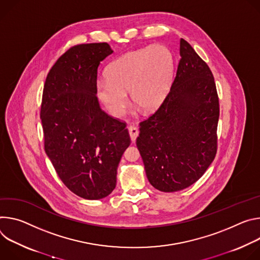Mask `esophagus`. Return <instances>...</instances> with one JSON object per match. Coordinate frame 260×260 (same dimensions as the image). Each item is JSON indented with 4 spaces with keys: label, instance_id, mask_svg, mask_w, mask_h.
<instances>
[{
    "label": "esophagus",
    "instance_id": "34e87169",
    "mask_svg": "<svg viewBox=\"0 0 260 260\" xmlns=\"http://www.w3.org/2000/svg\"><path fill=\"white\" fill-rule=\"evenodd\" d=\"M128 130H129V134H130L131 140H132V142H134L136 140L137 136H138V133H139L138 128L136 126H129Z\"/></svg>",
    "mask_w": 260,
    "mask_h": 260
}]
</instances>
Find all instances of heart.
<instances>
[{"label": "heart", "mask_w": 260, "mask_h": 260, "mask_svg": "<svg viewBox=\"0 0 260 260\" xmlns=\"http://www.w3.org/2000/svg\"><path fill=\"white\" fill-rule=\"evenodd\" d=\"M174 60L163 45L130 51L106 69V79H99L96 92L113 115H122L131 100L145 111L156 109L164 99L170 82Z\"/></svg>", "instance_id": "obj_1"}]
</instances>
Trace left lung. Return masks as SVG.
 Masks as SVG:
<instances>
[{
  "label": "left lung",
  "mask_w": 260,
  "mask_h": 260,
  "mask_svg": "<svg viewBox=\"0 0 260 260\" xmlns=\"http://www.w3.org/2000/svg\"><path fill=\"white\" fill-rule=\"evenodd\" d=\"M170 90L159 108L139 123L136 146L151 185L162 192L198 181L218 150L219 97L208 64L185 40Z\"/></svg>",
  "instance_id": "8db88e82"
}]
</instances>
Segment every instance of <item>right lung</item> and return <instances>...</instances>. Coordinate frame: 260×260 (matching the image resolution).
<instances>
[{"label":"right lung","mask_w":260,"mask_h":260,"mask_svg":"<svg viewBox=\"0 0 260 260\" xmlns=\"http://www.w3.org/2000/svg\"><path fill=\"white\" fill-rule=\"evenodd\" d=\"M111 53L106 42L70 47L49 70L43 88L45 153L64 185L84 199L113 191L131 142L126 123L102 110L96 97L98 67Z\"/></svg>","instance_id":"right-lung-1"}]
</instances>
